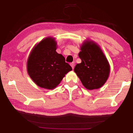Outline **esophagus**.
Instances as JSON below:
<instances>
[{"instance_id":"34e87169","label":"esophagus","mask_w":133,"mask_h":133,"mask_svg":"<svg viewBox=\"0 0 133 133\" xmlns=\"http://www.w3.org/2000/svg\"><path fill=\"white\" fill-rule=\"evenodd\" d=\"M75 63H74V62L70 63V66H71L72 69H74V68H75Z\"/></svg>"}]
</instances>
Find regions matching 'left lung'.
Here are the masks:
<instances>
[{"mask_svg": "<svg viewBox=\"0 0 133 133\" xmlns=\"http://www.w3.org/2000/svg\"><path fill=\"white\" fill-rule=\"evenodd\" d=\"M78 56L82 63L76 64L75 71L82 84L89 90L98 89L106 82L110 66L98 45L90 40L83 42Z\"/></svg>", "mask_w": 133, "mask_h": 133, "instance_id": "1", "label": "left lung"}]
</instances>
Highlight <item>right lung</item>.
<instances>
[{
	"label": "right lung",
	"mask_w": 133,
	"mask_h": 133,
	"mask_svg": "<svg viewBox=\"0 0 133 133\" xmlns=\"http://www.w3.org/2000/svg\"><path fill=\"white\" fill-rule=\"evenodd\" d=\"M57 42L52 37L41 40L34 46L27 62L28 75L42 88L51 90L60 84L65 75L72 70L65 58L56 51Z\"/></svg>",
	"instance_id": "1"
}]
</instances>
